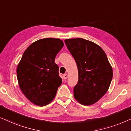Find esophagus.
Segmentation results:
<instances>
[{"instance_id": "1", "label": "esophagus", "mask_w": 131, "mask_h": 131, "mask_svg": "<svg viewBox=\"0 0 131 131\" xmlns=\"http://www.w3.org/2000/svg\"><path fill=\"white\" fill-rule=\"evenodd\" d=\"M68 77V74H64V75H63V79H64V80L67 79Z\"/></svg>"}]
</instances>
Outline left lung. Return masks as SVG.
Returning a JSON list of instances; mask_svg holds the SVG:
<instances>
[{
    "instance_id": "obj_1",
    "label": "left lung",
    "mask_w": 131,
    "mask_h": 131,
    "mask_svg": "<svg viewBox=\"0 0 131 131\" xmlns=\"http://www.w3.org/2000/svg\"><path fill=\"white\" fill-rule=\"evenodd\" d=\"M64 42L78 68L75 99L83 105H92L105 95L112 80L113 69L107 55L99 45L83 38L65 39Z\"/></svg>"
}]
</instances>
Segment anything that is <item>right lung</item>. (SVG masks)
Segmentation results:
<instances>
[{"instance_id":"right-lung-1","label":"right lung","mask_w":131,"mask_h":131,"mask_svg":"<svg viewBox=\"0 0 131 131\" xmlns=\"http://www.w3.org/2000/svg\"><path fill=\"white\" fill-rule=\"evenodd\" d=\"M63 45L60 39H39L25 50L19 62V86L25 96L36 105L45 106L53 101L62 84L54 60Z\"/></svg>"}]
</instances>
